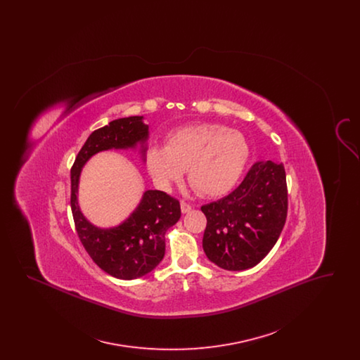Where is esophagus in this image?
Masks as SVG:
<instances>
[{
  "mask_svg": "<svg viewBox=\"0 0 360 360\" xmlns=\"http://www.w3.org/2000/svg\"><path fill=\"white\" fill-rule=\"evenodd\" d=\"M193 209V206L190 205L186 201H181V210L182 213H188Z\"/></svg>",
  "mask_w": 360,
  "mask_h": 360,
  "instance_id": "obj_1",
  "label": "esophagus"
}]
</instances>
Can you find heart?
<instances>
[{
    "mask_svg": "<svg viewBox=\"0 0 360 360\" xmlns=\"http://www.w3.org/2000/svg\"><path fill=\"white\" fill-rule=\"evenodd\" d=\"M250 156L245 137L221 124L182 128L166 147L147 153V167L155 182L169 188L188 169V182L202 195L216 197L233 188Z\"/></svg>",
    "mask_w": 360,
    "mask_h": 360,
    "instance_id": "obj_1",
    "label": "heart"
}]
</instances>
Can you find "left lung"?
<instances>
[{"label":"left lung","instance_id":"left-lung-1","mask_svg":"<svg viewBox=\"0 0 360 360\" xmlns=\"http://www.w3.org/2000/svg\"><path fill=\"white\" fill-rule=\"evenodd\" d=\"M202 247L219 267L241 271L257 266L274 247L288 217L283 163L257 160L231 194L201 206Z\"/></svg>","mask_w":360,"mask_h":360}]
</instances>
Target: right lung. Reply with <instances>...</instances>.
Instances as JSON below:
<instances>
[{"label":"right lung","instance_id":"1","mask_svg":"<svg viewBox=\"0 0 360 360\" xmlns=\"http://www.w3.org/2000/svg\"><path fill=\"white\" fill-rule=\"evenodd\" d=\"M148 125L143 116L110 121L87 137L71 167V212L75 229L93 262L115 278L136 279L148 274L165 257L166 231L181 217L176 198L160 190H147L136 210L124 223L101 229L89 223L77 201L81 169L89 158L110 148H129L146 143ZM143 153L146 148L143 147Z\"/></svg>","mask_w":360,"mask_h":360}]
</instances>
